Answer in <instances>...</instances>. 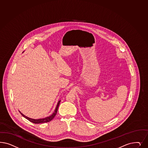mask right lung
Listing matches in <instances>:
<instances>
[{"label":"right lung","instance_id":"right-lung-1","mask_svg":"<svg viewBox=\"0 0 148 148\" xmlns=\"http://www.w3.org/2000/svg\"><path fill=\"white\" fill-rule=\"evenodd\" d=\"M60 101L59 100L58 102L57 105L56 107V109L54 110V112L52 113V114L48 116L47 117H46L45 118H42V119H32V118H30L29 117L26 116L25 115H24L23 114H22L20 111H19V113H21V114L22 115L23 117H24L25 119H27V120H28L29 121H30V122L32 123H33L34 124H40V123H47L49 122L50 121H51L54 118V116H56V115L57 114V113L58 108L59 107V106L60 104Z\"/></svg>","mask_w":148,"mask_h":148}]
</instances>
